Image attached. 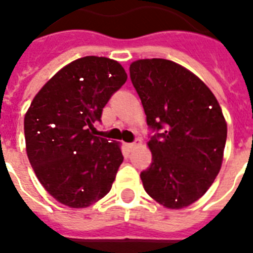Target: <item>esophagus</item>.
Wrapping results in <instances>:
<instances>
[{"mask_svg": "<svg viewBox=\"0 0 253 253\" xmlns=\"http://www.w3.org/2000/svg\"><path fill=\"white\" fill-rule=\"evenodd\" d=\"M139 146V143H128V144H126V147H127V150L128 151H132L135 148V147H138Z\"/></svg>", "mask_w": 253, "mask_h": 253, "instance_id": "esophagus-1", "label": "esophagus"}]
</instances>
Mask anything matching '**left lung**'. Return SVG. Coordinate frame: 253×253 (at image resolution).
<instances>
[{
    "instance_id": "8db88e82",
    "label": "left lung",
    "mask_w": 253,
    "mask_h": 253,
    "mask_svg": "<svg viewBox=\"0 0 253 253\" xmlns=\"http://www.w3.org/2000/svg\"><path fill=\"white\" fill-rule=\"evenodd\" d=\"M130 77L147 125L164 132L147 143L151 166L140 173L147 194L178 210L208 192L223 162L227 122L212 91L193 72L166 59H140Z\"/></svg>"
}]
</instances>
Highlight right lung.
Here are the masks:
<instances>
[{"mask_svg":"<svg viewBox=\"0 0 253 253\" xmlns=\"http://www.w3.org/2000/svg\"><path fill=\"white\" fill-rule=\"evenodd\" d=\"M126 80L118 61L85 56L63 67L34 97L25 115L26 152L57 202L83 209L110 192L123 162L121 144L91 131Z\"/></svg>","mask_w":253,"mask_h":253,"instance_id":"right-lung-1","label":"right lung"}]
</instances>
